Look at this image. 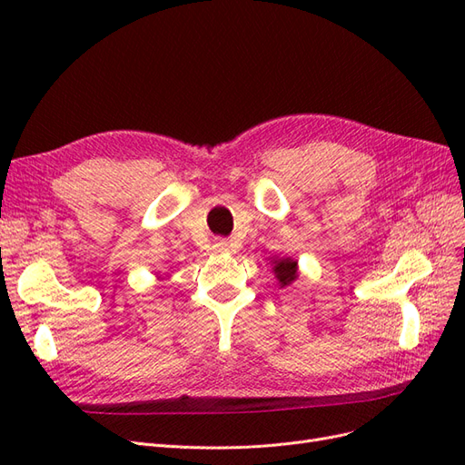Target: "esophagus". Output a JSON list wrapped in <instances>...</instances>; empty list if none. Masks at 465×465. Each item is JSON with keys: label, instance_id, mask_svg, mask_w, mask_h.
<instances>
[{"label": "esophagus", "instance_id": "1", "mask_svg": "<svg viewBox=\"0 0 465 465\" xmlns=\"http://www.w3.org/2000/svg\"><path fill=\"white\" fill-rule=\"evenodd\" d=\"M213 252H217V254H223V252H231V242L227 241V238H215Z\"/></svg>", "mask_w": 465, "mask_h": 465}]
</instances>
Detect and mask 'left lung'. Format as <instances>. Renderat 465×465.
<instances>
[{
	"label": "left lung",
	"instance_id": "obj_1",
	"mask_svg": "<svg viewBox=\"0 0 465 465\" xmlns=\"http://www.w3.org/2000/svg\"><path fill=\"white\" fill-rule=\"evenodd\" d=\"M272 260V270H273V275L277 279V285L279 287H289L291 283H294L299 277V262L294 258H279V256H273L270 258Z\"/></svg>",
	"mask_w": 465,
	"mask_h": 465
}]
</instances>
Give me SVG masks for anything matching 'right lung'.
Listing matches in <instances>:
<instances>
[{
  "label": "right lung",
  "mask_w": 465,
  "mask_h": 465,
  "mask_svg": "<svg viewBox=\"0 0 465 465\" xmlns=\"http://www.w3.org/2000/svg\"><path fill=\"white\" fill-rule=\"evenodd\" d=\"M157 279H163V277H161V275H159V273H157Z\"/></svg>",
  "instance_id": "right-lung-1"
}]
</instances>
